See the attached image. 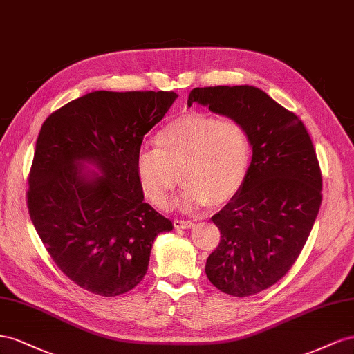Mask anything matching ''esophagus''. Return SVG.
<instances>
[{
    "instance_id": "34e87169",
    "label": "esophagus",
    "mask_w": 354,
    "mask_h": 354,
    "mask_svg": "<svg viewBox=\"0 0 354 354\" xmlns=\"http://www.w3.org/2000/svg\"><path fill=\"white\" fill-rule=\"evenodd\" d=\"M174 225H175L176 230H188V228L194 227V222L193 221H184V219H175Z\"/></svg>"
}]
</instances>
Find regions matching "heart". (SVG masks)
Here are the masks:
<instances>
[{"instance_id": "heart-1", "label": "heart", "mask_w": 354, "mask_h": 354, "mask_svg": "<svg viewBox=\"0 0 354 354\" xmlns=\"http://www.w3.org/2000/svg\"><path fill=\"white\" fill-rule=\"evenodd\" d=\"M156 147L139 149L135 174L140 193L158 209L169 205L175 174L184 185L179 201L187 210L233 200L249 175V132L234 118L189 111L158 130Z\"/></svg>"}]
</instances>
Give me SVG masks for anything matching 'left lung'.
<instances>
[{
    "mask_svg": "<svg viewBox=\"0 0 354 354\" xmlns=\"http://www.w3.org/2000/svg\"><path fill=\"white\" fill-rule=\"evenodd\" d=\"M239 120L252 160L240 193L212 216L221 241L206 276L224 294L249 297L272 286L294 266L322 203V174L306 126L254 86L196 87L188 106Z\"/></svg>",
    "mask_w": 354,
    "mask_h": 354,
    "instance_id": "left-lung-1",
    "label": "left lung"
}]
</instances>
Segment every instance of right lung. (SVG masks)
I'll use <instances>...</instances> for the list:
<instances>
[{
    "label": "right lung",
    "instance_id": "right-lung-1",
    "mask_svg": "<svg viewBox=\"0 0 354 354\" xmlns=\"http://www.w3.org/2000/svg\"><path fill=\"white\" fill-rule=\"evenodd\" d=\"M174 92H90L43 123L28 209L50 257L88 292L117 297L144 279L171 222L144 201L135 160Z\"/></svg>",
    "mask_w": 354,
    "mask_h": 354
}]
</instances>
